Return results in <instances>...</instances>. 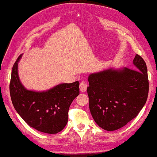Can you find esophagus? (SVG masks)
I'll use <instances>...</instances> for the list:
<instances>
[{
	"label": "esophagus",
	"mask_w": 157,
	"mask_h": 157,
	"mask_svg": "<svg viewBox=\"0 0 157 157\" xmlns=\"http://www.w3.org/2000/svg\"><path fill=\"white\" fill-rule=\"evenodd\" d=\"M87 87V84L85 81H82L81 83H80V90L82 92H84V91H86Z\"/></svg>",
	"instance_id": "esophagus-1"
}]
</instances>
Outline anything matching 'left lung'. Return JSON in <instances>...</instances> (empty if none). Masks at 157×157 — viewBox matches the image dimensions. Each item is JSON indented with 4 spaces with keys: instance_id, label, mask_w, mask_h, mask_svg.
<instances>
[{
    "instance_id": "1",
    "label": "left lung",
    "mask_w": 157,
    "mask_h": 157,
    "mask_svg": "<svg viewBox=\"0 0 157 157\" xmlns=\"http://www.w3.org/2000/svg\"><path fill=\"white\" fill-rule=\"evenodd\" d=\"M137 70L109 69L89 76V106L96 123L115 131L137 117L146 104L149 91L146 63L136 55Z\"/></svg>"
}]
</instances>
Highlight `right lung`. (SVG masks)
Instances as JSON below:
<instances>
[{"instance_id":"obj_1","label":"right lung","mask_w":157,"mask_h":157,"mask_svg":"<svg viewBox=\"0 0 157 157\" xmlns=\"http://www.w3.org/2000/svg\"><path fill=\"white\" fill-rule=\"evenodd\" d=\"M17 59L11 71L10 96L15 109L32 128L48 134L61 131L68 120L71 103L79 94V82L59 84L42 92L27 90L17 72Z\"/></svg>"}]
</instances>
